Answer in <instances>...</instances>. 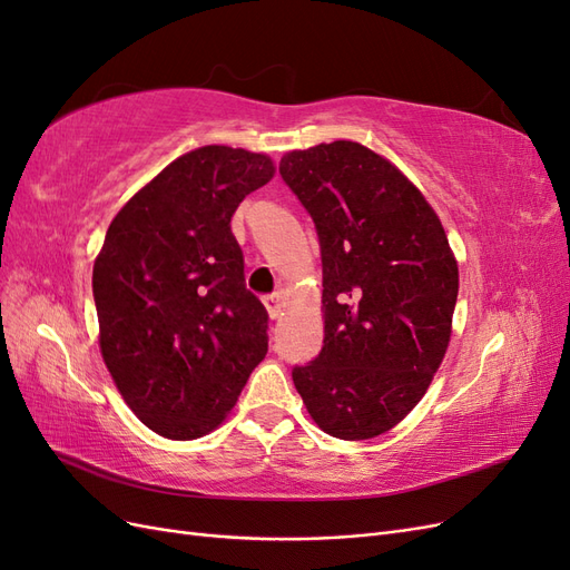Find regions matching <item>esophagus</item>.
<instances>
[{
	"label": "esophagus",
	"mask_w": 570,
	"mask_h": 570,
	"mask_svg": "<svg viewBox=\"0 0 570 570\" xmlns=\"http://www.w3.org/2000/svg\"><path fill=\"white\" fill-rule=\"evenodd\" d=\"M264 306H266V312H268L271 318H278L283 314V297H278V295L266 297Z\"/></svg>",
	"instance_id": "esophagus-1"
}]
</instances>
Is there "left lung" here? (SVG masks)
I'll return each instance as SVG.
<instances>
[{
	"label": "left lung",
	"mask_w": 570,
	"mask_h": 570,
	"mask_svg": "<svg viewBox=\"0 0 570 570\" xmlns=\"http://www.w3.org/2000/svg\"><path fill=\"white\" fill-rule=\"evenodd\" d=\"M281 176L323 262V350L292 381L323 433L377 438L423 400L450 347L456 256L421 189L364 145L292 149Z\"/></svg>",
	"instance_id": "obj_1"
}]
</instances>
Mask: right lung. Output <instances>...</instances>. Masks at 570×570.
I'll list each match as a JSON object with an SVG mask.
<instances>
[{"mask_svg": "<svg viewBox=\"0 0 570 570\" xmlns=\"http://www.w3.org/2000/svg\"><path fill=\"white\" fill-rule=\"evenodd\" d=\"M273 176L268 154L187 151L124 204L95 258L101 358L161 438L214 433L268 352V314L245 287L230 218Z\"/></svg>", "mask_w": 570, "mask_h": 570, "instance_id": "right-lung-1", "label": "right lung"}]
</instances>
